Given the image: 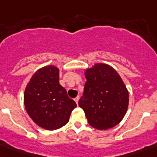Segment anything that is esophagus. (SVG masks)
I'll list each match as a JSON object with an SVG mask.
<instances>
[{
  "mask_svg": "<svg viewBox=\"0 0 157 157\" xmlns=\"http://www.w3.org/2000/svg\"><path fill=\"white\" fill-rule=\"evenodd\" d=\"M79 99H80V97H79V96H77V97H76V98H74V100H75V102H76V104H78V101H79Z\"/></svg>",
  "mask_w": 157,
  "mask_h": 157,
  "instance_id": "1",
  "label": "esophagus"
}]
</instances>
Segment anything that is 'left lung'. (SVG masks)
<instances>
[{
  "label": "left lung",
  "mask_w": 157,
  "mask_h": 157,
  "mask_svg": "<svg viewBox=\"0 0 157 157\" xmlns=\"http://www.w3.org/2000/svg\"><path fill=\"white\" fill-rule=\"evenodd\" d=\"M86 82L79 106L89 124L107 129L121 121L129 105V92L117 71L105 63H96L85 72Z\"/></svg>",
  "instance_id": "8db88e82"
}]
</instances>
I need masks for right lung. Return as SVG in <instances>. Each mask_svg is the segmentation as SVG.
<instances>
[{"instance_id":"add662e5","label":"right lung","mask_w":157,"mask_h":157,"mask_svg":"<svg viewBox=\"0 0 157 157\" xmlns=\"http://www.w3.org/2000/svg\"><path fill=\"white\" fill-rule=\"evenodd\" d=\"M26 111L36 124L47 130L59 129L69 121L76 103L59 84V70L50 65L33 74L24 91Z\"/></svg>"}]
</instances>
